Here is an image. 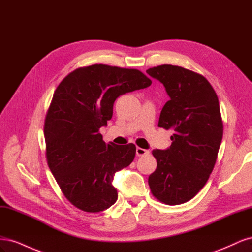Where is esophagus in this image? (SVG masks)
<instances>
[{
    "label": "esophagus",
    "instance_id": "1",
    "mask_svg": "<svg viewBox=\"0 0 252 252\" xmlns=\"http://www.w3.org/2000/svg\"><path fill=\"white\" fill-rule=\"evenodd\" d=\"M149 155V150L147 149H143L140 147H136V156L138 157H143V156H146Z\"/></svg>",
    "mask_w": 252,
    "mask_h": 252
}]
</instances>
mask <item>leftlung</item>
I'll return each instance as SVG.
<instances>
[{
    "label": "left lung",
    "instance_id": "8db88e82",
    "mask_svg": "<svg viewBox=\"0 0 252 252\" xmlns=\"http://www.w3.org/2000/svg\"><path fill=\"white\" fill-rule=\"evenodd\" d=\"M146 72L170 97L158 127L173 130L169 148L152 150L158 166L148 184L158 201L180 205L196 195L215 167L223 138L219 98L203 75L183 67L161 65Z\"/></svg>",
    "mask_w": 252,
    "mask_h": 252
}]
</instances>
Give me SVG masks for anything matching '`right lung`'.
Returning <instances> with one entry per match:
<instances>
[{
  "label": "right lung",
  "mask_w": 252,
  "mask_h": 252,
  "mask_svg": "<svg viewBox=\"0 0 252 252\" xmlns=\"http://www.w3.org/2000/svg\"><path fill=\"white\" fill-rule=\"evenodd\" d=\"M150 85L138 69L95 64L78 68L57 87L44 125L46 158L77 208L100 212L117 202L114 173L131 164L135 145L107 144L98 131L112 118L120 95Z\"/></svg>",
  "instance_id": "right-lung-1"
}]
</instances>
